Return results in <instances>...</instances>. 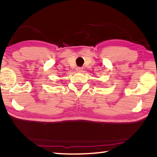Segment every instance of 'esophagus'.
<instances>
[{"instance_id": "obj_1", "label": "esophagus", "mask_w": 157, "mask_h": 157, "mask_svg": "<svg viewBox=\"0 0 157 157\" xmlns=\"http://www.w3.org/2000/svg\"><path fill=\"white\" fill-rule=\"evenodd\" d=\"M76 71L78 72H83V68H82V67H78L76 68Z\"/></svg>"}]
</instances>
